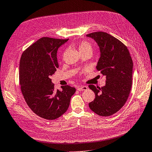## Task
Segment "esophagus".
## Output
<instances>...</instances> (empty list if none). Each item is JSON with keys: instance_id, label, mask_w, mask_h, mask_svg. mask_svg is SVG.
I'll list each match as a JSON object with an SVG mask.
<instances>
[{"instance_id": "esophagus-1", "label": "esophagus", "mask_w": 152, "mask_h": 152, "mask_svg": "<svg viewBox=\"0 0 152 152\" xmlns=\"http://www.w3.org/2000/svg\"><path fill=\"white\" fill-rule=\"evenodd\" d=\"M77 90L78 91H86L87 89H88V87L87 86H78L77 87Z\"/></svg>"}]
</instances>
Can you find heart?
Instances as JSON below:
<instances>
[{
  "label": "heart",
  "instance_id": "heart-1",
  "mask_svg": "<svg viewBox=\"0 0 152 152\" xmlns=\"http://www.w3.org/2000/svg\"><path fill=\"white\" fill-rule=\"evenodd\" d=\"M77 45L78 46V48L79 49V51L80 53H84L89 52L91 54L93 53V45L91 43L86 40L80 41V42L77 43Z\"/></svg>",
  "mask_w": 152,
  "mask_h": 152
}]
</instances>
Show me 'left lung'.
Returning <instances> with one entry per match:
<instances>
[{
  "label": "left lung",
  "mask_w": 152,
  "mask_h": 152,
  "mask_svg": "<svg viewBox=\"0 0 152 152\" xmlns=\"http://www.w3.org/2000/svg\"><path fill=\"white\" fill-rule=\"evenodd\" d=\"M100 50L96 69L106 76L104 87L89 85L95 99L89 103L90 109L98 115L107 117L115 113L124 105L132 86L133 63L127 48L121 41L103 31L87 34Z\"/></svg>",
  "instance_id": "left-lung-1"
}]
</instances>
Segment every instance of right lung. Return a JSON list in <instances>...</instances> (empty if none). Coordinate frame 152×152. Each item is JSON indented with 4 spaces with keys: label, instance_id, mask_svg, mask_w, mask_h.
<instances>
[{
    "label": "right lung",
    "instance_id": "obj_1",
    "mask_svg": "<svg viewBox=\"0 0 152 152\" xmlns=\"http://www.w3.org/2000/svg\"><path fill=\"white\" fill-rule=\"evenodd\" d=\"M68 39L42 37L23 53L20 63L21 93L30 108L47 120L61 117L68 110L75 87L54 89L50 76L59 67L57 51Z\"/></svg>",
    "mask_w": 152,
    "mask_h": 152
}]
</instances>
